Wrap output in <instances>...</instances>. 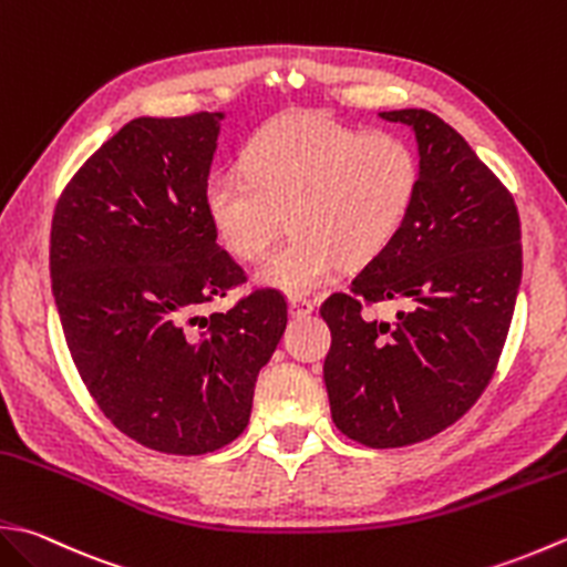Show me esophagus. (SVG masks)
Wrapping results in <instances>:
<instances>
[{
    "label": "esophagus",
    "mask_w": 567,
    "mask_h": 567,
    "mask_svg": "<svg viewBox=\"0 0 567 567\" xmlns=\"http://www.w3.org/2000/svg\"><path fill=\"white\" fill-rule=\"evenodd\" d=\"M312 312H315V302H312V299L299 297V295H292V297H290V315H292V317H307V315H312Z\"/></svg>",
    "instance_id": "obj_1"
}]
</instances>
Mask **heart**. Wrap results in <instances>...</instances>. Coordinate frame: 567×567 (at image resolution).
<instances>
[{
  "label": "heart",
  "instance_id": "b5f03b06",
  "mask_svg": "<svg viewBox=\"0 0 567 567\" xmlns=\"http://www.w3.org/2000/svg\"><path fill=\"white\" fill-rule=\"evenodd\" d=\"M420 186L417 154L393 132H359L319 113H295L250 142L246 169L206 176L204 206L233 258L258 260L277 233L292 236L258 280L309 292L343 265H365L393 246Z\"/></svg>",
  "mask_w": 567,
  "mask_h": 567
}]
</instances>
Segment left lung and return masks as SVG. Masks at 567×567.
<instances>
[{
  "instance_id": "obj_1",
  "label": "left lung",
  "mask_w": 567,
  "mask_h": 567,
  "mask_svg": "<svg viewBox=\"0 0 567 567\" xmlns=\"http://www.w3.org/2000/svg\"><path fill=\"white\" fill-rule=\"evenodd\" d=\"M381 117L415 132V202L393 246L319 309L331 329V420L375 450L437 435L480 401L524 270L514 196L460 132L427 110ZM388 298L406 302L393 322L362 312Z\"/></svg>"
}]
</instances>
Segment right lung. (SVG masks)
Listing matches in <instances>:
<instances>
[{
	"mask_svg": "<svg viewBox=\"0 0 567 567\" xmlns=\"http://www.w3.org/2000/svg\"><path fill=\"white\" fill-rule=\"evenodd\" d=\"M224 113L137 117L65 184L51 220V290L78 373L140 445L206 454L248 427L287 305L255 290L204 317L246 272L204 206Z\"/></svg>",
	"mask_w": 567,
	"mask_h": 567,
	"instance_id": "obj_1",
	"label": "right lung"
}]
</instances>
